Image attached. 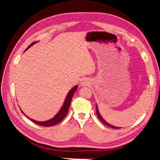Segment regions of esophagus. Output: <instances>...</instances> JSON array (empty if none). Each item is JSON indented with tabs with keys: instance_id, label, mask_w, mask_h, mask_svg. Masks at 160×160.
Returning a JSON list of instances; mask_svg holds the SVG:
<instances>
[{
	"instance_id": "obj_1",
	"label": "esophagus",
	"mask_w": 160,
	"mask_h": 160,
	"mask_svg": "<svg viewBox=\"0 0 160 160\" xmlns=\"http://www.w3.org/2000/svg\"><path fill=\"white\" fill-rule=\"evenodd\" d=\"M89 84H90V82H89L87 78H83V79L81 80L80 81V85L81 86H88Z\"/></svg>"
}]
</instances>
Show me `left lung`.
<instances>
[{
	"mask_svg": "<svg viewBox=\"0 0 160 160\" xmlns=\"http://www.w3.org/2000/svg\"><path fill=\"white\" fill-rule=\"evenodd\" d=\"M96 112H97V116H98V118H99V120L101 121L103 123L105 124V125L109 126V127H111V128H116V129L120 128H119V127H116V126H112V125H111V124H109V123L107 122V121H105L104 119L102 118V116H101V114H100V113H99V109H98V107H97V104H96Z\"/></svg>",
	"mask_w": 160,
	"mask_h": 160,
	"instance_id": "1",
	"label": "left lung"
}]
</instances>
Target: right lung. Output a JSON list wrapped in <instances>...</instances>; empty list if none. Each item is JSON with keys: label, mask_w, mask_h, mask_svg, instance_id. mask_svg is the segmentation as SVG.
Here are the masks:
<instances>
[{"label": "right lung", "mask_w": 160, "mask_h": 160, "mask_svg": "<svg viewBox=\"0 0 160 160\" xmlns=\"http://www.w3.org/2000/svg\"><path fill=\"white\" fill-rule=\"evenodd\" d=\"M37 42H34L33 43H32V44L29 45L28 48H27L26 50H28L29 48H30L32 45H34L35 43H37ZM77 89H78V85H75V87H73V88L71 89V90H70L69 92L67 94L66 99H65V101H64L63 106H62V107L61 108V109L59 110V112L57 113V114L54 116L53 118H52L51 119H49V120H48V121H37L33 120V119H32L29 117L28 118L30 119L32 122L35 123L36 124H37V125L42 126H51L56 125V124L58 123L59 122H61V121L63 120V119L66 117V116L67 115L68 112V109L70 107V102H71L72 97H73L75 92H76ZM21 112H22V110H21Z\"/></svg>", "instance_id": "obj_1"}]
</instances>
